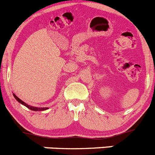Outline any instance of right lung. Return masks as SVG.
<instances>
[{
    "label": "right lung",
    "mask_w": 155,
    "mask_h": 155,
    "mask_svg": "<svg viewBox=\"0 0 155 155\" xmlns=\"http://www.w3.org/2000/svg\"><path fill=\"white\" fill-rule=\"evenodd\" d=\"M14 97H15L16 98V100H17V101H18V102H20V104H23V105H24L25 107H27V108H29V110H33V111H42V110H47V107H43V108H38V107H30V106H29V105H27V104H25L24 102H23V101H22L21 100H20V98H18V97H17V96L15 95V94H14Z\"/></svg>",
    "instance_id": "1"
}]
</instances>
